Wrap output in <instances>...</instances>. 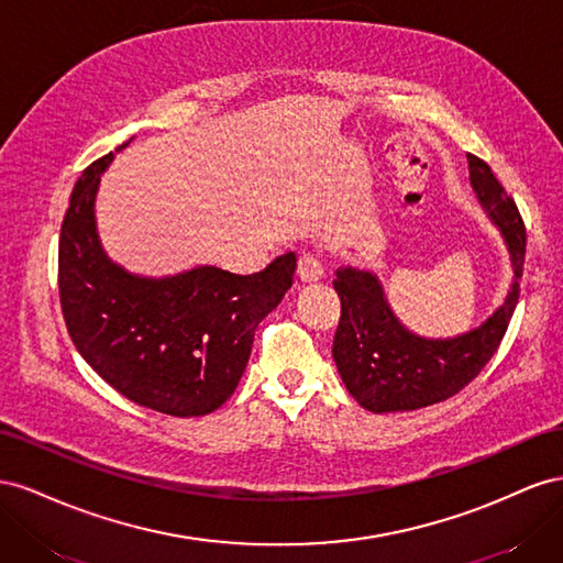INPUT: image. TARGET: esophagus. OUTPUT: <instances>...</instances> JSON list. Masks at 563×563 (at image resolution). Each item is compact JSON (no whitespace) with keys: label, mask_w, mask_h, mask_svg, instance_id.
Masks as SVG:
<instances>
[{"label":"esophagus","mask_w":563,"mask_h":563,"mask_svg":"<svg viewBox=\"0 0 563 563\" xmlns=\"http://www.w3.org/2000/svg\"><path fill=\"white\" fill-rule=\"evenodd\" d=\"M323 264H320L313 254H301L297 262V276L301 283H318L323 278Z\"/></svg>","instance_id":"34e87169"}]
</instances>
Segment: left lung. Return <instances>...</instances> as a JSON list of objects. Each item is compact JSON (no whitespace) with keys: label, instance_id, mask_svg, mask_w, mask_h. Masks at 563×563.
Returning a JSON list of instances; mask_svg holds the SVG:
<instances>
[{"label":"left lung","instance_id":"obj_1","mask_svg":"<svg viewBox=\"0 0 563 563\" xmlns=\"http://www.w3.org/2000/svg\"><path fill=\"white\" fill-rule=\"evenodd\" d=\"M467 159L476 200L505 238L514 266L511 287L486 323L451 340H427L396 318L375 273L336 268L342 316L332 358L349 394L371 412L427 408L462 391L493 358L517 309L526 256L523 219L484 159L472 153Z\"/></svg>","mask_w":563,"mask_h":563}]
</instances>
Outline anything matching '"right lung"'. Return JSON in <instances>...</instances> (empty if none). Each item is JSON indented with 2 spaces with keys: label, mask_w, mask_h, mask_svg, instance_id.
<instances>
[{
  "label": "right lung",
  "mask_w": 563,
  "mask_h": 563,
  "mask_svg": "<svg viewBox=\"0 0 563 563\" xmlns=\"http://www.w3.org/2000/svg\"><path fill=\"white\" fill-rule=\"evenodd\" d=\"M126 143L118 151H122ZM112 153L75 184L58 240L70 340L112 389L174 417H200L235 391L254 330L292 287L295 252L252 276L198 266L167 278L124 271L103 252L93 202Z\"/></svg>",
  "instance_id": "obj_1"
}]
</instances>
